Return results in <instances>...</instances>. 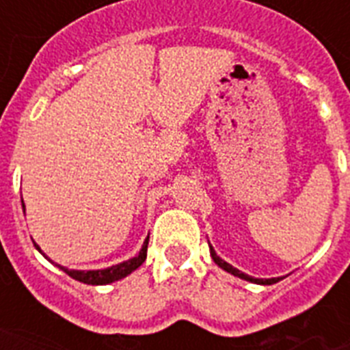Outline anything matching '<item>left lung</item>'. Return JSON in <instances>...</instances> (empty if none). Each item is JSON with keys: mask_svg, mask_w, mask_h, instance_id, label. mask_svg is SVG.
<instances>
[{"mask_svg": "<svg viewBox=\"0 0 350 350\" xmlns=\"http://www.w3.org/2000/svg\"><path fill=\"white\" fill-rule=\"evenodd\" d=\"M211 256H213V260L216 261V263H218V265L221 267V269H224V271L230 272V274H234V276L241 278V280H247V282L260 283V285H272V283H276V282H280V280H282V278H271V280H260V278L247 276V274H243V272H239L238 269H234L232 265H229V263H227V261L221 260V258H219V256L216 254V252H214L213 247H211Z\"/></svg>", "mask_w": 350, "mask_h": 350, "instance_id": "obj_1", "label": "left lung"}]
</instances>
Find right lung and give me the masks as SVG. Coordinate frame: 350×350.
Returning a JSON list of instances; mask_svg holds the SVG:
<instances>
[{"instance_id": "add662e5", "label": "right lung", "mask_w": 350, "mask_h": 350, "mask_svg": "<svg viewBox=\"0 0 350 350\" xmlns=\"http://www.w3.org/2000/svg\"><path fill=\"white\" fill-rule=\"evenodd\" d=\"M21 205H23V200H21ZM147 245L148 238L145 239V243H143L142 250H139V254H137L136 258H132V260L129 261H123L120 265H112L109 267V269H103V271H68L65 267H62V269L67 272L70 278H74V280H78V282L81 283H87V285H107V283L116 282V280L129 276L132 271H136L137 267L142 265L143 261H145V258H147ZM36 247H38V245H36ZM38 249H40V247H38Z\"/></svg>"}]
</instances>
